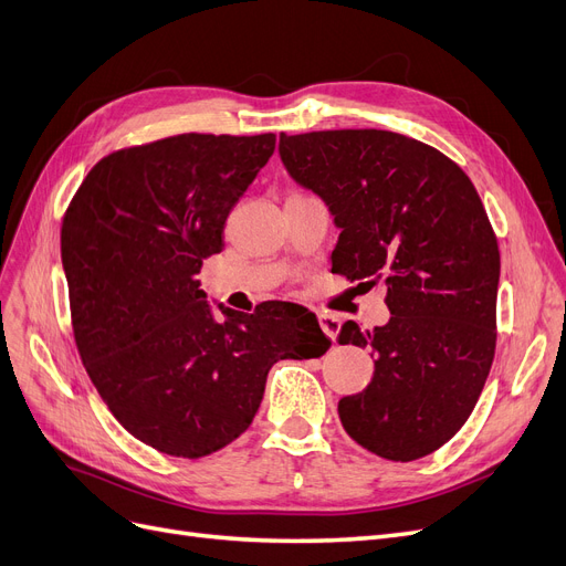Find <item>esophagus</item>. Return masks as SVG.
<instances>
[{"label": "esophagus", "instance_id": "1", "mask_svg": "<svg viewBox=\"0 0 566 566\" xmlns=\"http://www.w3.org/2000/svg\"><path fill=\"white\" fill-rule=\"evenodd\" d=\"M319 324H322L324 333L331 340L338 338V331H340V317L338 315H333V312H319Z\"/></svg>", "mask_w": 566, "mask_h": 566}]
</instances>
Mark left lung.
<instances>
[{"instance_id":"8db88e82","label":"left lung","mask_w":566,"mask_h":566,"mask_svg":"<svg viewBox=\"0 0 566 566\" xmlns=\"http://www.w3.org/2000/svg\"><path fill=\"white\" fill-rule=\"evenodd\" d=\"M280 158L340 228L331 270L387 284L385 326L340 328V345L375 357L370 385L338 403L345 431L391 462L431 454L469 420L494 359L501 265L475 186L389 130L282 133Z\"/></svg>"}]
</instances>
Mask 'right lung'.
<instances>
[{"label": "right lung", "mask_w": 566, "mask_h": 566, "mask_svg": "<svg viewBox=\"0 0 566 566\" xmlns=\"http://www.w3.org/2000/svg\"><path fill=\"white\" fill-rule=\"evenodd\" d=\"M275 151V135H177L102 158L62 219L74 338L95 389L142 443L212 454L254 420L268 370L331 347L317 317L270 301L219 305L196 275L223 249L230 209Z\"/></svg>", "instance_id": "right-lung-1"}]
</instances>
